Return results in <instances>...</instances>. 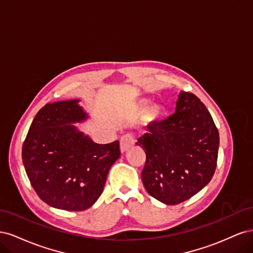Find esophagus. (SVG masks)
<instances>
[{"instance_id": "esophagus-1", "label": "esophagus", "mask_w": 253, "mask_h": 253, "mask_svg": "<svg viewBox=\"0 0 253 253\" xmlns=\"http://www.w3.org/2000/svg\"><path fill=\"white\" fill-rule=\"evenodd\" d=\"M135 144V140H134V137L131 134H126L121 137L120 139V150L121 152H126L132 147H134Z\"/></svg>"}]
</instances>
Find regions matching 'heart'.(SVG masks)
<instances>
[{
    "mask_svg": "<svg viewBox=\"0 0 253 253\" xmlns=\"http://www.w3.org/2000/svg\"><path fill=\"white\" fill-rule=\"evenodd\" d=\"M133 112H142V120L144 124L152 125L162 118L164 108L156 102L149 104L147 99H142L133 106Z\"/></svg>",
    "mask_w": 253,
    "mask_h": 253,
    "instance_id": "1",
    "label": "heart"
}]
</instances>
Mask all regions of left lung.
Returning a JSON list of instances; mask_svg holds the SVG:
<instances>
[{"label": "left lung", "instance_id": "8db88e82", "mask_svg": "<svg viewBox=\"0 0 253 253\" xmlns=\"http://www.w3.org/2000/svg\"><path fill=\"white\" fill-rule=\"evenodd\" d=\"M147 128L136 144L147 155L141 179L151 196L177 205L208 185L215 172L219 135L200 98L181 91L175 113Z\"/></svg>", "mask_w": 253, "mask_h": 253}]
</instances>
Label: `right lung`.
I'll return each instance as SVG.
<instances>
[{"label":"right lung","instance_id":"right-lung-1","mask_svg":"<svg viewBox=\"0 0 253 253\" xmlns=\"http://www.w3.org/2000/svg\"><path fill=\"white\" fill-rule=\"evenodd\" d=\"M75 100L47 103L37 113L22 148L30 183L41 200L57 209L83 211L103 192L119 141L99 144L72 124L86 119Z\"/></svg>","mask_w":253,"mask_h":253}]
</instances>
